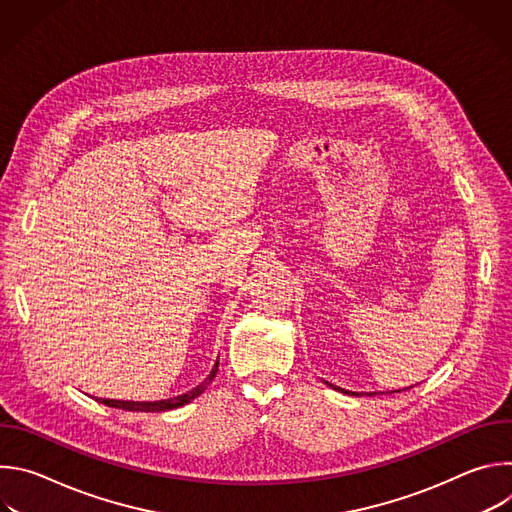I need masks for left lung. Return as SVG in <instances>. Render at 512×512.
<instances>
[{"label":"left lung","instance_id":"left-lung-1","mask_svg":"<svg viewBox=\"0 0 512 512\" xmlns=\"http://www.w3.org/2000/svg\"><path fill=\"white\" fill-rule=\"evenodd\" d=\"M326 385H330V383H326ZM330 387H332V389H338V391H342V393H348V391H344V389H340V387H334V385H330ZM397 393H399V391H397ZM350 395H356V393L350 391Z\"/></svg>","mask_w":512,"mask_h":512}]
</instances>
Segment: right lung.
I'll use <instances>...</instances> for the list:
<instances>
[{"mask_svg": "<svg viewBox=\"0 0 512 512\" xmlns=\"http://www.w3.org/2000/svg\"><path fill=\"white\" fill-rule=\"evenodd\" d=\"M216 371H218V360L214 362V369L210 371V375L198 385L194 387L192 391L184 393V395H178V397H172V399H162V401H113V399H97L109 407H115V409H125V411H145V413H160V411H170V409H176V407H182L186 403H190L192 399H196L198 395L204 393V389L212 383V379L216 377Z\"/></svg>", "mask_w": 512, "mask_h": 512, "instance_id": "obj_1", "label": "right lung"}]
</instances>
